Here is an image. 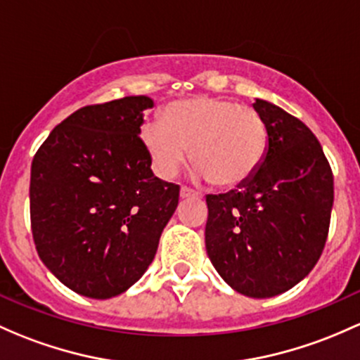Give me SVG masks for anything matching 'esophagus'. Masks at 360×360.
<instances>
[{
	"instance_id": "obj_1",
	"label": "esophagus",
	"mask_w": 360,
	"mask_h": 360,
	"mask_svg": "<svg viewBox=\"0 0 360 360\" xmlns=\"http://www.w3.org/2000/svg\"><path fill=\"white\" fill-rule=\"evenodd\" d=\"M190 196H198V193H196L195 190H191V188H188V186L181 188V198H190Z\"/></svg>"
}]
</instances>
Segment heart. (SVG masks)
I'll use <instances>...</instances> for the list:
<instances>
[{"label":"heart","mask_w":360,"mask_h":360,"mask_svg":"<svg viewBox=\"0 0 360 360\" xmlns=\"http://www.w3.org/2000/svg\"><path fill=\"white\" fill-rule=\"evenodd\" d=\"M141 141L155 172L172 179L188 162L210 184L234 188L247 183L267 153V126L252 107L212 96L177 100L160 120L141 126Z\"/></svg>","instance_id":"1"}]
</instances>
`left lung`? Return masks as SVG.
Here are the masks:
<instances>
[{
    "label": "left lung",
    "mask_w": 360,
    "mask_h": 360,
    "mask_svg": "<svg viewBox=\"0 0 360 360\" xmlns=\"http://www.w3.org/2000/svg\"><path fill=\"white\" fill-rule=\"evenodd\" d=\"M253 108L267 126V153L247 183L207 195L205 247L231 288L269 298L293 288L317 264L335 191L312 131L269 101L255 100Z\"/></svg>",
    "instance_id": "8db88e82"
}]
</instances>
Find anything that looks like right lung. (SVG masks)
<instances>
[{"label": "right lung", "mask_w": 360, "mask_h": 360, "mask_svg": "<svg viewBox=\"0 0 360 360\" xmlns=\"http://www.w3.org/2000/svg\"><path fill=\"white\" fill-rule=\"evenodd\" d=\"M148 96H126L70 113L36 151L30 228L37 255L67 288L112 298L153 260L179 203V184L153 176L143 146Z\"/></svg>", "instance_id": "obj_1"}]
</instances>
